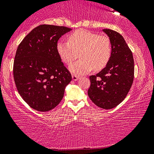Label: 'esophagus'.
Masks as SVG:
<instances>
[{
    "instance_id": "1",
    "label": "esophagus",
    "mask_w": 154,
    "mask_h": 154,
    "mask_svg": "<svg viewBox=\"0 0 154 154\" xmlns=\"http://www.w3.org/2000/svg\"><path fill=\"white\" fill-rule=\"evenodd\" d=\"M72 78L73 81H77L78 79H79V77H78L77 75H72Z\"/></svg>"
}]
</instances>
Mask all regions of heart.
Listing matches in <instances>:
<instances>
[{"mask_svg":"<svg viewBox=\"0 0 154 154\" xmlns=\"http://www.w3.org/2000/svg\"><path fill=\"white\" fill-rule=\"evenodd\" d=\"M57 51L61 59L69 64L77 57L79 60L69 66L77 75H84L93 69L101 70L108 64L112 54V45L107 35H99L85 29H79L68 36V41L60 40Z\"/></svg>","mask_w":154,"mask_h":154,"instance_id":"heart-1","label":"heart"}]
</instances>
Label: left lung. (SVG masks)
<instances>
[{"mask_svg":"<svg viewBox=\"0 0 154 154\" xmlns=\"http://www.w3.org/2000/svg\"><path fill=\"white\" fill-rule=\"evenodd\" d=\"M109 38L112 54L106 66L96 75L90 76L88 94L99 108H115L127 96L132 85L134 75L133 55L120 33L103 29Z\"/></svg>","mask_w":154,"mask_h":154,"instance_id":"obj_1","label":"left lung"}]
</instances>
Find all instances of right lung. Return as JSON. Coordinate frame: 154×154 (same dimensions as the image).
I'll return each instance as SVG.
<instances>
[{
    "label": "right lung",
    "instance_id": "1",
    "mask_svg": "<svg viewBox=\"0 0 154 154\" xmlns=\"http://www.w3.org/2000/svg\"><path fill=\"white\" fill-rule=\"evenodd\" d=\"M72 29L42 24L33 29L17 48L14 78L22 98L31 108L47 112L64 97L72 76L57 51L61 36Z\"/></svg>",
    "mask_w": 154,
    "mask_h": 154
}]
</instances>
